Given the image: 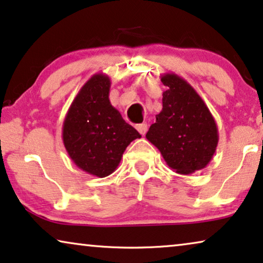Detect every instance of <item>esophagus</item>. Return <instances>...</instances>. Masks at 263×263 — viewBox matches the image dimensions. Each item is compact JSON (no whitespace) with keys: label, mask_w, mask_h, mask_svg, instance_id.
<instances>
[{"label":"esophagus","mask_w":263,"mask_h":263,"mask_svg":"<svg viewBox=\"0 0 263 263\" xmlns=\"http://www.w3.org/2000/svg\"><path fill=\"white\" fill-rule=\"evenodd\" d=\"M135 128L138 129V132L140 133L141 135H145L147 133V129H148V125H147L146 122H143V123H139L135 125Z\"/></svg>","instance_id":"obj_1"}]
</instances>
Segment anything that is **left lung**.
Segmentation results:
<instances>
[{"mask_svg":"<svg viewBox=\"0 0 263 263\" xmlns=\"http://www.w3.org/2000/svg\"><path fill=\"white\" fill-rule=\"evenodd\" d=\"M160 80L167 87L163 92V109L156 116V123L149 127L146 139L178 174L202 170L217 149V123L188 81L174 73L161 75Z\"/></svg>","mask_w":263,"mask_h":263,"instance_id":"1","label":"left lung"}]
</instances>
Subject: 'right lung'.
Listing matches in <instances>:
<instances>
[{"mask_svg": "<svg viewBox=\"0 0 263 263\" xmlns=\"http://www.w3.org/2000/svg\"><path fill=\"white\" fill-rule=\"evenodd\" d=\"M110 86L107 75H93L74 98L62 128L70 159L82 171L100 178L112 174L129 143L141 138L111 105Z\"/></svg>", "mask_w": 263, "mask_h": 263, "instance_id": "right-lung-1", "label": "right lung"}]
</instances>
